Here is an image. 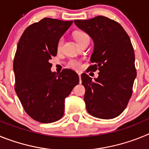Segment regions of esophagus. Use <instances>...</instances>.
<instances>
[{"instance_id":"esophagus-1","label":"esophagus","mask_w":149,"mask_h":149,"mask_svg":"<svg viewBox=\"0 0 149 149\" xmlns=\"http://www.w3.org/2000/svg\"><path fill=\"white\" fill-rule=\"evenodd\" d=\"M78 76H79V78H80V83H81V73L78 74Z\"/></svg>"}]
</instances>
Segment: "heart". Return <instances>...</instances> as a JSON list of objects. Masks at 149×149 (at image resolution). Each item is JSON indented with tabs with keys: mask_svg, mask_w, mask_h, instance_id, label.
Returning a JSON list of instances; mask_svg holds the SVG:
<instances>
[{
	"mask_svg": "<svg viewBox=\"0 0 149 149\" xmlns=\"http://www.w3.org/2000/svg\"><path fill=\"white\" fill-rule=\"evenodd\" d=\"M74 37H75V39L77 42H81V41L84 40V39H89L88 36L86 35V33H84L83 32H77L75 33V35H74ZM63 43V38H61V39L59 40L58 44H57V48H58V50H60V48H62ZM68 66L69 67V68H72V69H74V70H79V69H81V68L82 65H81V62L78 61V60H72L68 62Z\"/></svg>",
	"mask_w": 149,
	"mask_h": 149,
	"instance_id": "obj_1",
	"label": "heart"
}]
</instances>
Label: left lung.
I'll return each mask as SVG.
<instances>
[{"mask_svg": "<svg viewBox=\"0 0 149 149\" xmlns=\"http://www.w3.org/2000/svg\"><path fill=\"white\" fill-rule=\"evenodd\" d=\"M79 29L93 40L94 49L88 70H98L92 80L81 74L86 92L84 101L88 113L99 119H113L127 107L136 78L135 55L131 39L118 22L104 16L74 20Z\"/></svg>", "mask_w": 149, "mask_h": 149, "instance_id": "left-lung-1", "label": "left lung"}]
</instances>
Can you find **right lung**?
Masks as SVG:
<instances>
[{"instance_id":"obj_1","label":"right lung","mask_w":149,"mask_h":149,"mask_svg":"<svg viewBox=\"0 0 149 149\" xmlns=\"http://www.w3.org/2000/svg\"><path fill=\"white\" fill-rule=\"evenodd\" d=\"M72 22L43 18L27 27L17 45L15 90L26 113L42 123L61 119L65 98L79 84L75 72L65 68L56 74L49 62L56 56L59 40Z\"/></svg>"}]
</instances>
